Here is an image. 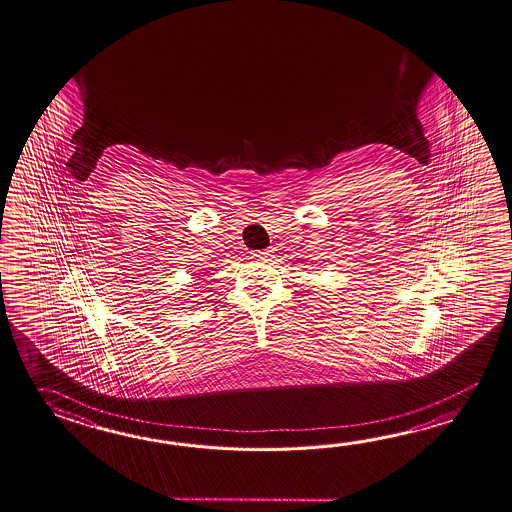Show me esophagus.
Here are the masks:
<instances>
[{"instance_id":"esophagus-1","label":"esophagus","mask_w":512,"mask_h":512,"mask_svg":"<svg viewBox=\"0 0 512 512\" xmlns=\"http://www.w3.org/2000/svg\"><path fill=\"white\" fill-rule=\"evenodd\" d=\"M270 255V251H257L253 257H257V259H266Z\"/></svg>"}]
</instances>
